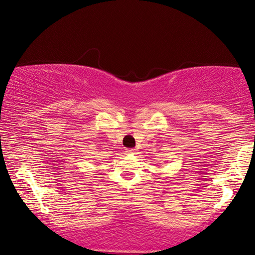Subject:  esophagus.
<instances>
[{
    "mask_svg": "<svg viewBox=\"0 0 255 255\" xmlns=\"http://www.w3.org/2000/svg\"><path fill=\"white\" fill-rule=\"evenodd\" d=\"M125 152H127V154H133V153H135V149L134 148H128V149H125Z\"/></svg>",
    "mask_w": 255,
    "mask_h": 255,
    "instance_id": "obj_1",
    "label": "esophagus"
}]
</instances>
